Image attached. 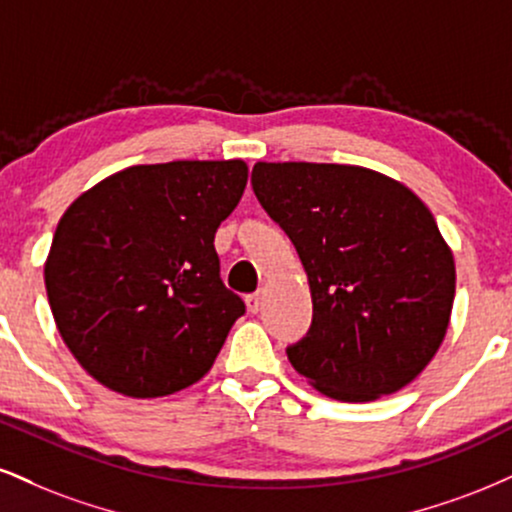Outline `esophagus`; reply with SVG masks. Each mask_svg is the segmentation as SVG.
<instances>
[{
    "label": "esophagus",
    "instance_id": "esophagus-1",
    "mask_svg": "<svg viewBox=\"0 0 512 512\" xmlns=\"http://www.w3.org/2000/svg\"><path fill=\"white\" fill-rule=\"evenodd\" d=\"M245 305H248V310L252 312V315H257L262 307V293H250L245 295Z\"/></svg>",
    "mask_w": 512,
    "mask_h": 512
}]
</instances>
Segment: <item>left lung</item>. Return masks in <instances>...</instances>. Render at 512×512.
I'll use <instances>...</instances> for the list:
<instances>
[{
  "instance_id": "obj_1",
  "label": "left lung",
  "mask_w": 512,
  "mask_h": 512,
  "mask_svg": "<svg viewBox=\"0 0 512 512\" xmlns=\"http://www.w3.org/2000/svg\"><path fill=\"white\" fill-rule=\"evenodd\" d=\"M252 190L298 250L312 326L288 348L295 372L343 403L408 386L446 336L453 252L403 183L350 164L257 162Z\"/></svg>"
}]
</instances>
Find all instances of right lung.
<instances>
[{
    "label": "right lung",
    "mask_w": 512,
    "mask_h": 512,
    "mask_svg": "<svg viewBox=\"0 0 512 512\" xmlns=\"http://www.w3.org/2000/svg\"><path fill=\"white\" fill-rule=\"evenodd\" d=\"M245 183L243 159H181L128 166L71 202L45 286L66 348L92 379L159 398L212 369L245 312L214 250Z\"/></svg>",
    "instance_id": "1"
}]
</instances>
